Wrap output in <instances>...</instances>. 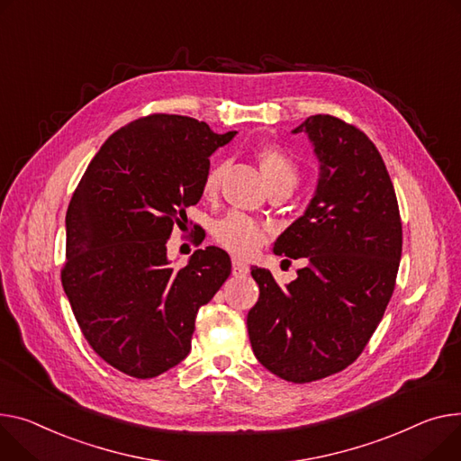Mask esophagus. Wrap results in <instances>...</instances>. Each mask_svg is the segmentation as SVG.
Masks as SVG:
<instances>
[{
    "mask_svg": "<svg viewBox=\"0 0 461 461\" xmlns=\"http://www.w3.org/2000/svg\"><path fill=\"white\" fill-rule=\"evenodd\" d=\"M231 272H233L235 278H247V276L250 274V267L240 259H233L231 261Z\"/></svg>",
    "mask_w": 461,
    "mask_h": 461,
    "instance_id": "esophagus-1",
    "label": "esophagus"
}]
</instances>
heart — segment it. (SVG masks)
I'll use <instances>...</instances> for the list:
<instances>
[{"label":"heart","instance_id":"b5f03b06","mask_svg":"<svg viewBox=\"0 0 461 461\" xmlns=\"http://www.w3.org/2000/svg\"><path fill=\"white\" fill-rule=\"evenodd\" d=\"M256 159L261 167L267 185L272 189H293L300 177L298 163L291 153L280 146L265 144L256 149ZM224 163H212L203 176L202 193L212 196L219 191L224 174ZM214 239L237 256H252L267 239V230L254 219L240 212H230L214 226Z\"/></svg>","mask_w":461,"mask_h":461}]
</instances>
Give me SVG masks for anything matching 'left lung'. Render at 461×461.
I'll list each match as a JSON object with an SVG mask.
<instances>
[{
  "label": "left lung",
  "instance_id": "obj_1",
  "mask_svg": "<svg viewBox=\"0 0 461 461\" xmlns=\"http://www.w3.org/2000/svg\"><path fill=\"white\" fill-rule=\"evenodd\" d=\"M294 133H308L321 174L312 203L274 254L303 258L305 267L287 287L252 268L259 300L247 326L265 369L308 384L347 369L378 328L396 284L402 222L385 163L361 130L315 114Z\"/></svg>",
  "mask_w": 461,
  "mask_h": 461
}]
</instances>
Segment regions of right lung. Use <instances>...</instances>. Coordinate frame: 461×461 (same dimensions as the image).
<instances>
[{
    "label": "right lung",
    "mask_w": 461,
    "mask_h": 461,
    "mask_svg": "<svg viewBox=\"0 0 461 461\" xmlns=\"http://www.w3.org/2000/svg\"><path fill=\"white\" fill-rule=\"evenodd\" d=\"M233 135L191 116H142L102 144L74 191L60 282L86 343L120 373L156 378L185 359L198 310L228 280L224 250L174 268L167 240Z\"/></svg>",
    "instance_id": "1"
}]
</instances>
